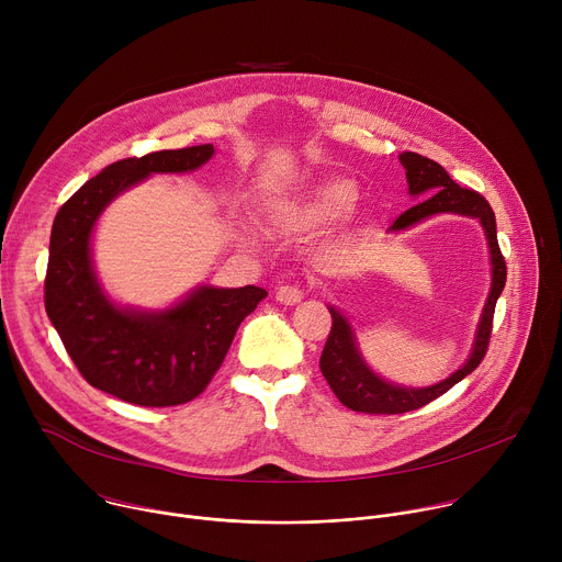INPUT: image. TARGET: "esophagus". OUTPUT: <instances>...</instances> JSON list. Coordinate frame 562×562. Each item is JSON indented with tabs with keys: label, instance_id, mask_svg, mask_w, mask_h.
Listing matches in <instances>:
<instances>
[{
	"label": "esophagus",
	"instance_id": "1",
	"mask_svg": "<svg viewBox=\"0 0 562 562\" xmlns=\"http://www.w3.org/2000/svg\"><path fill=\"white\" fill-rule=\"evenodd\" d=\"M276 297L282 304H297L304 297V293H302V289L297 284H282V286H278Z\"/></svg>",
	"mask_w": 562,
	"mask_h": 562
}]
</instances>
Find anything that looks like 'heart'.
Segmentation results:
<instances>
[{"label":"heart","mask_w":562,"mask_h":562,"mask_svg":"<svg viewBox=\"0 0 562 562\" xmlns=\"http://www.w3.org/2000/svg\"><path fill=\"white\" fill-rule=\"evenodd\" d=\"M358 202V187L347 178L319 182L308 193L282 200L273 206V222L286 228H304L345 217Z\"/></svg>","instance_id":"heart-1"}]
</instances>
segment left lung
<instances>
[{
    "instance_id": "obj_1",
    "label": "left lung",
    "mask_w": 562,
    "mask_h": 562,
    "mask_svg": "<svg viewBox=\"0 0 562 562\" xmlns=\"http://www.w3.org/2000/svg\"><path fill=\"white\" fill-rule=\"evenodd\" d=\"M397 157H400V165H403L407 171L409 193L420 202H416L412 209H407L403 215H400L389 231H405L438 213H458V215L477 217L487 235L494 278H492V291L483 308V317H480L469 360L447 380L434 386H423V389L400 386L378 378L362 360L356 345L353 329L347 323V317L338 308L329 306L331 331L323 349V356H319V371H323V375L327 378L331 391L338 395L340 403L351 412H360V414L391 416V414H407V412L420 409L429 405L431 400L447 393L464 375H469L480 362H483L490 349V338L494 329V308L507 282V265L498 247L496 215L490 202L473 189L458 187L438 162H434V159L425 155L405 150Z\"/></svg>"
}]
</instances>
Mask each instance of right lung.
<instances>
[{"instance_id":"right-lung-1","label":"right lung","mask_w":562,"mask_h":562,"mask_svg":"<svg viewBox=\"0 0 562 562\" xmlns=\"http://www.w3.org/2000/svg\"><path fill=\"white\" fill-rule=\"evenodd\" d=\"M213 144L155 150L109 165L72 193L50 231L44 304L70 360L85 380L124 403L176 407L198 397L235 338L243 319L267 297L260 286H200L167 311L115 306L98 284L91 233L128 187L150 173H184L209 162Z\"/></svg>"}]
</instances>
